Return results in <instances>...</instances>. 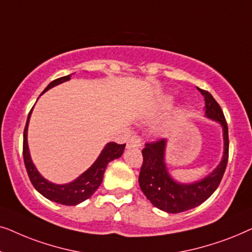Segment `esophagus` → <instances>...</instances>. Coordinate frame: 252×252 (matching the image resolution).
<instances>
[{
  "label": "esophagus",
  "instance_id": "esophagus-1",
  "mask_svg": "<svg viewBox=\"0 0 252 252\" xmlns=\"http://www.w3.org/2000/svg\"><path fill=\"white\" fill-rule=\"evenodd\" d=\"M142 146V141L137 135H134L130 137L128 140V142H127V148H132V147H136V148H140Z\"/></svg>",
  "mask_w": 252,
  "mask_h": 252
}]
</instances>
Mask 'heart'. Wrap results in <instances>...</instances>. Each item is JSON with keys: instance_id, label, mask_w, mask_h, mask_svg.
Masks as SVG:
<instances>
[{"instance_id": "b5f03b06", "label": "heart", "mask_w": 252, "mask_h": 252, "mask_svg": "<svg viewBox=\"0 0 252 252\" xmlns=\"http://www.w3.org/2000/svg\"><path fill=\"white\" fill-rule=\"evenodd\" d=\"M171 105H172V101H171V99H167V101L164 103V108H165V109H168Z\"/></svg>"}]
</instances>
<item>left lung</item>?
Wrapping results in <instances>:
<instances>
[{
	"label": "left lung",
	"instance_id": "1",
	"mask_svg": "<svg viewBox=\"0 0 252 252\" xmlns=\"http://www.w3.org/2000/svg\"><path fill=\"white\" fill-rule=\"evenodd\" d=\"M199 92L204 96L205 116L220 123L223 132V156L212 173L192 184H180L170 177L165 164L166 139L148 142L142 149L143 163L139 175L141 190L154 206L168 213L187 211L205 202L218 188L228 161V126L225 116L208 91L199 89Z\"/></svg>",
	"mask_w": 252,
	"mask_h": 252
}]
</instances>
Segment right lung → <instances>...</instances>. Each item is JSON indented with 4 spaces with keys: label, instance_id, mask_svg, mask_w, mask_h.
Wrapping results in <instances>:
<instances>
[{
    "label": "right lung",
    "instance_id": "1",
    "mask_svg": "<svg viewBox=\"0 0 252 252\" xmlns=\"http://www.w3.org/2000/svg\"><path fill=\"white\" fill-rule=\"evenodd\" d=\"M70 78L71 74L65 75V77L58 78L56 80L51 81L50 84L47 86L46 89H44L43 93L47 92L48 89L55 87V86L62 84V82L70 80ZM32 110H31L29 117H27L25 129H24L23 156L27 174H29V178L31 182H32V185L34 186V188L46 198L50 199V201L53 202L60 203V204L63 205H77L79 203L88 199L93 194H94L96 189L99 187V185L102 184L106 165H108L111 160L117 159V158L122 156L126 144H118L116 142L108 143L104 147V149L102 150V153L99 154V156L97 159L95 160V163L93 164L87 171L84 172L80 177L75 179L74 181L65 185L51 184V182L46 180V179L37 172L36 167L34 166L33 161L31 159L29 144H27V128H29V123Z\"/></svg>",
    "mask_w": 252,
    "mask_h": 252
}]
</instances>
